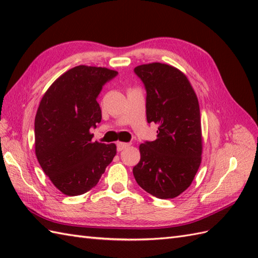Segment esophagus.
Here are the masks:
<instances>
[{"mask_svg": "<svg viewBox=\"0 0 258 258\" xmlns=\"http://www.w3.org/2000/svg\"><path fill=\"white\" fill-rule=\"evenodd\" d=\"M131 145V143H123V142H118L117 143V151L120 152L125 149H127V147Z\"/></svg>", "mask_w": 258, "mask_h": 258, "instance_id": "1", "label": "esophagus"}]
</instances>
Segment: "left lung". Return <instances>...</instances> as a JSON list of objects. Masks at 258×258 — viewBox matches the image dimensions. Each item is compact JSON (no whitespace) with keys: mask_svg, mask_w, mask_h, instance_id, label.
Segmentation results:
<instances>
[{"mask_svg":"<svg viewBox=\"0 0 258 258\" xmlns=\"http://www.w3.org/2000/svg\"><path fill=\"white\" fill-rule=\"evenodd\" d=\"M134 72L146 90L147 122L158 125L157 139L140 145L134 177L157 199H174L187 189L202 162L199 100L186 75L172 65L143 64Z\"/></svg>","mask_w":258,"mask_h":258,"instance_id":"1","label":"left lung"}]
</instances>
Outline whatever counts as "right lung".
Returning <instances> with one entry per match:
<instances>
[{
  "mask_svg": "<svg viewBox=\"0 0 258 258\" xmlns=\"http://www.w3.org/2000/svg\"><path fill=\"white\" fill-rule=\"evenodd\" d=\"M116 75L106 68L79 65L59 76L38 105L35 154L65 195H81L94 187L116 155V145L93 142L90 132L102 119L97 96Z\"/></svg>",
  "mask_w": 258,
  "mask_h": 258,
  "instance_id": "right-lung-1",
  "label": "right lung"
}]
</instances>
